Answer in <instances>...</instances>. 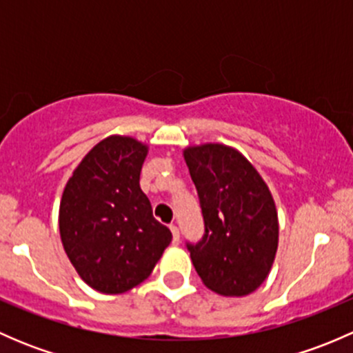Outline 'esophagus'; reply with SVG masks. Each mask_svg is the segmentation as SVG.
<instances>
[{"label":"esophagus","instance_id":"obj_1","mask_svg":"<svg viewBox=\"0 0 353 353\" xmlns=\"http://www.w3.org/2000/svg\"><path fill=\"white\" fill-rule=\"evenodd\" d=\"M169 229H170V232H172V241H174V244H179V229H177V225H174V223H170Z\"/></svg>","mask_w":353,"mask_h":353}]
</instances>
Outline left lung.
I'll list each match as a JSON object with an SVG mask.
<instances>
[{"label": "left lung", "instance_id": "1", "mask_svg": "<svg viewBox=\"0 0 353 353\" xmlns=\"http://www.w3.org/2000/svg\"><path fill=\"white\" fill-rule=\"evenodd\" d=\"M205 234L186 243L199 279L220 295L243 297L265 282L279 245L272 193L243 154L219 143L190 147Z\"/></svg>", "mask_w": 353, "mask_h": 353}]
</instances>
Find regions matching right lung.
<instances>
[{
    "instance_id": "add662e5",
    "label": "right lung",
    "mask_w": 353,
    "mask_h": 353,
    "mask_svg": "<svg viewBox=\"0 0 353 353\" xmlns=\"http://www.w3.org/2000/svg\"><path fill=\"white\" fill-rule=\"evenodd\" d=\"M145 157L147 147L134 138H105L63 191V248L81 280L102 294H123L148 279L172 241L140 188Z\"/></svg>"
}]
</instances>
